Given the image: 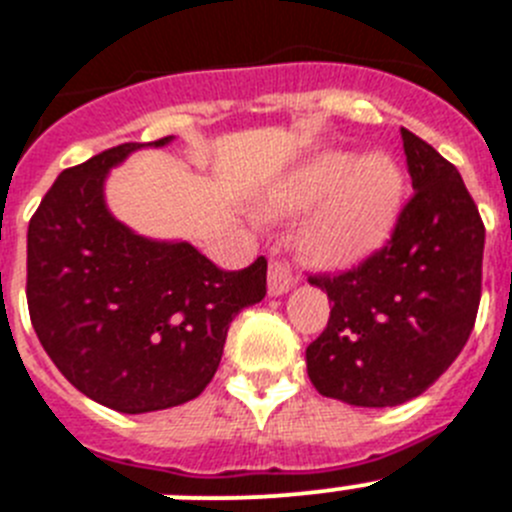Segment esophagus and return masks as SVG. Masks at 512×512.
Returning a JSON list of instances; mask_svg holds the SVG:
<instances>
[{
	"instance_id": "obj_1",
	"label": "esophagus",
	"mask_w": 512,
	"mask_h": 512,
	"mask_svg": "<svg viewBox=\"0 0 512 512\" xmlns=\"http://www.w3.org/2000/svg\"><path fill=\"white\" fill-rule=\"evenodd\" d=\"M294 287V274L289 269L287 261L271 259L269 264V294L271 297H279V294H287Z\"/></svg>"
}]
</instances>
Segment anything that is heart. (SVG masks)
<instances>
[{"instance_id": "heart-1", "label": "heart", "mask_w": 512, "mask_h": 512, "mask_svg": "<svg viewBox=\"0 0 512 512\" xmlns=\"http://www.w3.org/2000/svg\"><path fill=\"white\" fill-rule=\"evenodd\" d=\"M403 195L406 180L393 157L330 149L294 172L281 203L289 210H307L328 198L304 225L299 248L314 266L340 269L358 264L388 241Z\"/></svg>"}]
</instances>
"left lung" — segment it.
I'll return each instance as SVG.
<instances>
[{"mask_svg": "<svg viewBox=\"0 0 512 512\" xmlns=\"http://www.w3.org/2000/svg\"><path fill=\"white\" fill-rule=\"evenodd\" d=\"M414 195L386 246L340 274H309L332 309L307 348L322 396L386 409L421 396L462 353L482 294L485 223L457 167L401 129Z\"/></svg>", "mask_w": 512, "mask_h": 512, "instance_id": "obj_1", "label": "left lung"}]
</instances>
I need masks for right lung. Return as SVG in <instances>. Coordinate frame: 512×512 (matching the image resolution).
I'll use <instances>...</instances> for the list:
<instances>
[{
	"instance_id": "right-lung-1",
	"label": "right lung",
	"mask_w": 512,
	"mask_h": 512,
	"mask_svg": "<svg viewBox=\"0 0 512 512\" xmlns=\"http://www.w3.org/2000/svg\"><path fill=\"white\" fill-rule=\"evenodd\" d=\"M139 147L60 172L27 228V307L42 348L78 391L121 414L198 398L233 317L266 297L264 256L225 271L190 243L131 233L106 210V172Z\"/></svg>"
}]
</instances>
